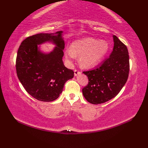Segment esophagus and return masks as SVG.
<instances>
[{"instance_id":"1","label":"esophagus","mask_w":148,"mask_h":148,"mask_svg":"<svg viewBox=\"0 0 148 148\" xmlns=\"http://www.w3.org/2000/svg\"><path fill=\"white\" fill-rule=\"evenodd\" d=\"M79 74H81V72L79 70H77V69H75V70H74V76H76Z\"/></svg>"}]
</instances>
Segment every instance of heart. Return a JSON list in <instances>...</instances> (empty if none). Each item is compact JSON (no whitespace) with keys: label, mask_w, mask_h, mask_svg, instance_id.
Returning a JSON list of instances; mask_svg holds the SVG:
<instances>
[{"label":"heart","mask_w":148,"mask_h":148,"mask_svg":"<svg viewBox=\"0 0 148 148\" xmlns=\"http://www.w3.org/2000/svg\"><path fill=\"white\" fill-rule=\"evenodd\" d=\"M109 50L108 43L104 40L99 41L91 37L76 40L72 43L71 48L65 51L67 60L71 63L79 56V62L81 66L85 68L94 67L102 60Z\"/></svg>","instance_id":"obj_1"}]
</instances>
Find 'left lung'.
I'll return each mask as SVG.
<instances>
[{
	"label": "left lung",
	"mask_w": 148,
	"mask_h": 148,
	"mask_svg": "<svg viewBox=\"0 0 148 148\" xmlns=\"http://www.w3.org/2000/svg\"><path fill=\"white\" fill-rule=\"evenodd\" d=\"M114 48L109 57L99 67L83 71L88 83L82 89L83 96L93 104L104 103L114 98L126 83L130 70L127 46L113 36Z\"/></svg>",
	"instance_id": "obj_1"
}]
</instances>
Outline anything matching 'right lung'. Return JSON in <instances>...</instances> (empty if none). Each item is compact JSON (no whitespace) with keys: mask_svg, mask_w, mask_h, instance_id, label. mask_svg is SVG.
Here are the masks:
<instances>
[{"mask_svg":"<svg viewBox=\"0 0 148 148\" xmlns=\"http://www.w3.org/2000/svg\"><path fill=\"white\" fill-rule=\"evenodd\" d=\"M62 31L54 34H37L28 37L19 47L16 70L20 83L34 98L51 102L60 96L67 80L74 77V71L65 67L62 61L65 43ZM52 41L57 45L53 51L45 54L37 45Z\"/></svg>","mask_w":148,"mask_h":148,"instance_id":"obj_1","label":"right lung"}]
</instances>
